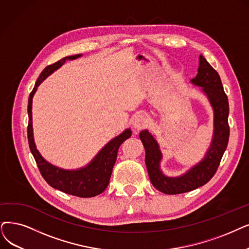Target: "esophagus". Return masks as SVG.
Instances as JSON below:
<instances>
[{"label": "esophagus", "instance_id": "esophagus-1", "mask_svg": "<svg viewBox=\"0 0 249 249\" xmlns=\"http://www.w3.org/2000/svg\"><path fill=\"white\" fill-rule=\"evenodd\" d=\"M149 124V117L145 113H139L134 118V127L137 130H142Z\"/></svg>", "mask_w": 249, "mask_h": 249}]
</instances>
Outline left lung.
I'll return each mask as SVG.
<instances>
[{"mask_svg":"<svg viewBox=\"0 0 249 249\" xmlns=\"http://www.w3.org/2000/svg\"><path fill=\"white\" fill-rule=\"evenodd\" d=\"M191 82L202 88V91L208 97L214 111L213 143L203 160L181 177H165L159 170L161 153L155 139L147 130L140 133V139L146 151L145 163L149 178L157 190L164 194H181L205 185L216 173L229 142L230 126L228 123V97L224 91L220 75L202 55L199 56L198 73Z\"/></svg>","mask_w":249,"mask_h":249,"instance_id":"8db88e82","label":"left lung"}]
</instances>
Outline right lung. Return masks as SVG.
I'll return each instance as SVG.
<instances>
[{
  "label": "right lung",
  "mask_w": 249,
  "mask_h": 249,
  "mask_svg": "<svg viewBox=\"0 0 249 249\" xmlns=\"http://www.w3.org/2000/svg\"><path fill=\"white\" fill-rule=\"evenodd\" d=\"M81 55H73L64 57L60 60L48 65L39 74L36 79L35 88L29 94L27 112H28V125H27V139L29 149L36 159L39 173L45 178V181L55 189H58L64 193L77 197H94L101 194L109 184V180L112 174L113 165L116 161L117 151L119 146L132 135V131L127 128L123 134L114 138L109 142L102 150L97 154L92 162L88 166L77 171H64L47 162L38 153L36 148L33 135V118H32V104L33 97L36 91V88L41 85L44 79L51 74L54 71L60 67L66 60H73Z\"/></svg>",
  "instance_id": "1"
}]
</instances>
